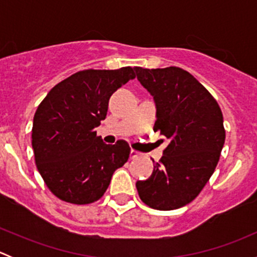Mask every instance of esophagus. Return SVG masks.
<instances>
[{
  "instance_id": "34e87169",
  "label": "esophagus",
  "mask_w": 257,
  "mask_h": 257,
  "mask_svg": "<svg viewBox=\"0 0 257 257\" xmlns=\"http://www.w3.org/2000/svg\"><path fill=\"white\" fill-rule=\"evenodd\" d=\"M139 153L138 152H136V150H131V154H129V158H131V159H136V158H138L139 157Z\"/></svg>"
}]
</instances>
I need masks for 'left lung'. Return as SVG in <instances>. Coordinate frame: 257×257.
Here are the masks:
<instances>
[{
	"mask_svg": "<svg viewBox=\"0 0 257 257\" xmlns=\"http://www.w3.org/2000/svg\"><path fill=\"white\" fill-rule=\"evenodd\" d=\"M137 78L157 108L154 131L169 141L152 175L137 181L142 201L174 210L199 195L219 162L225 143L224 119L216 100L198 79L179 67H136Z\"/></svg>",
	"mask_w": 257,
	"mask_h": 257,
	"instance_id": "1",
	"label": "left lung"
}]
</instances>
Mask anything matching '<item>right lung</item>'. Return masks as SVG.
Returning a JSON list of instances; mask_svg holds the SVG:
<instances>
[{
  "label": "right lung",
  "mask_w": 257,
  "mask_h": 257,
  "mask_svg": "<svg viewBox=\"0 0 257 257\" xmlns=\"http://www.w3.org/2000/svg\"><path fill=\"white\" fill-rule=\"evenodd\" d=\"M134 69H87L54 85L36 110L32 148L49 190L77 205L104 195L113 173L128 160L129 145H108L95 128L104 120L110 95L131 79Z\"/></svg>",
  "instance_id": "add662e5"
}]
</instances>
